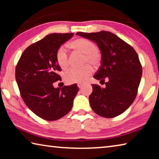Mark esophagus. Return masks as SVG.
I'll return each instance as SVG.
<instances>
[{
  "instance_id": "34e87169",
  "label": "esophagus",
  "mask_w": 159,
  "mask_h": 159,
  "mask_svg": "<svg viewBox=\"0 0 159 159\" xmlns=\"http://www.w3.org/2000/svg\"><path fill=\"white\" fill-rule=\"evenodd\" d=\"M83 86V83H79V84H78V87H79V88H81Z\"/></svg>"
}]
</instances>
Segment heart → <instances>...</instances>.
<instances>
[{
    "instance_id": "1",
    "label": "heart",
    "mask_w": 159,
    "mask_h": 159,
    "mask_svg": "<svg viewBox=\"0 0 159 159\" xmlns=\"http://www.w3.org/2000/svg\"><path fill=\"white\" fill-rule=\"evenodd\" d=\"M69 46L84 55L83 64H91L97 66L100 62L101 55L92 41L85 39H77L71 41ZM56 60L61 69H65L69 64V56L66 48L61 46L56 52ZM93 69L90 64H85L80 68L73 67L65 74L64 79L69 83H81L85 82L93 74Z\"/></svg>"
}]
</instances>
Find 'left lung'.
Wrapping results in <instances>:
<instances>
[{
    "instance_id": "8db88e82",
    "label": "left lung",
    "mask_w": 159,
    "mask_h": 159,
    "mask_svg": "<svg viewBox=\"0 0 159 159\" xmlns=\"http://www.w3.org/2000/svg\"><path fill=\"white\" fill-rule=\"evenodd\" d=\"M77 35L97 43L100 50L101 65L93 77L107 80L105 87L93 84L90 104L97 114L114 118L128 109L136 98L142 67L134 48L111 32H77Z\"/></svg>"
}]
</instances>
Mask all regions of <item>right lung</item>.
<instances>
[{
    "label": "right lung",
    "instance_id": "obj_1",
    "mask_svg": "<svg viewBox=\"0 0 159 159\" xmlns=\"http://www.w3.org/2000/svg\"><path fill=\"white\" fill-rule=\"evenodd\" d=\"M74 34H50L24 51L15 69V78L21 98L38 116L55 120L71 111L79 92L77 84L54 88L61 79L56 52Z\"/></svg>",
    "mask_w": 159,
    "mask_h": 159
}]
</instances>
